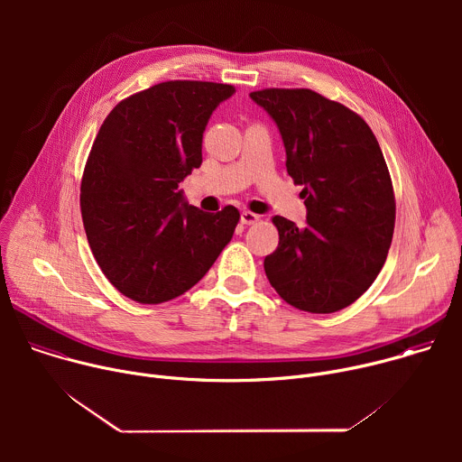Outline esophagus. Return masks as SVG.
I'll return each mask as SVG.
<instances>
[{"mask_svg":"<svg viewBox=\"0 0 462 462\" xmlns=\"http://www.w3.org/2000/svg\"><path fill=\"white\" fill-rule=\"evenodd\" d=\"M259 221V216L257 214H252V212H248V210H243L241 212V223L243 225H254V223H257Z\"/></svg>","mask_w":462,"mask_h":462,"instance_id":"esophagus-1","label":"esophagus"}]
</instances>
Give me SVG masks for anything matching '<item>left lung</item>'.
<instances>
[{"label": "left lung", "mask_w": 462, "mask_h": 462, "mask_svg": "<svg viewBox=\"0 0 462 462\" xmlns=\"http://www.w3.org/2000/svg\"><path fill=\"white\" fill-rule=\"evenodd\" d=\"M250 98L278 125L307 208L301 228L273 219L280 243L263 263L265 274L292 307L337 312L371 287L393 239L394 197L378 141L364 118L310 89H263Z\"/></svg>", "instance_id": "8db88e82"}]
</instances>
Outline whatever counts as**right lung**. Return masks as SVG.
I'll return each instance as SVG.
<instances>
[{
    "label": "right lung",
    "instance_id": "right-lung-1",
    "mask_svg": "<svg viewBox=\"0 0 462 462\" xmlns=\"http://www.w3.org/2000/svg\"><path fill=\"white\" fill-rule=\"evenodd\" d=\"M236 89L214 82H162L122 100L93 143L80 208L98 267L139 303L184 294L232 239L239 212L188 205L179 182L203 162V134Z\"/></svg>",
    "mask_w": 462,
    "mask_h": 462
}]
</instances>
